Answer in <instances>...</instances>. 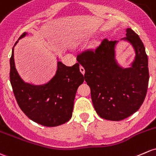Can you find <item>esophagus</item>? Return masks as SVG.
I'll return each instance as SVG.
<instances>
[{
	"mask_svg": "<svg viewBox=\"0 0 156 156\" xmlns=\"http://www.w3.org/2000/svg\"><path fill=\"white\" fill-rule=\"evenodd\" d=\"M80 71H81V73L83 74H84V73H85V70H84V68H83V67L82 66H80Z\"/></svg>",
	"mask_w": 156,
	"mask_h": 156,
	"instance_id": "34e87169",
	"label": "esophagus"
}]
</instances>
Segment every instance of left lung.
Here are the masks:
<instances>
[{
	"label": "left lung",
	"mask_w": 156,
	"mask_h": 156,
	"mask_svg": "<svg viewBox=\"0 0 156 156\" xmlns=\"http://www.w3.org/2000/svg\"><path fill=\"white\" fill-rule=\"evenodd\" d=\"M126 37L135 51L131 67L122 68L116 60L118 41L105 39L94 50L78 55L85 69L84 79L90 87L93 107L100 117L119 121L132 115L143 104L149 83L148 57L139 36L131 28Z\"/></svg>",
	"instance_id": "1"
}]
</instances>
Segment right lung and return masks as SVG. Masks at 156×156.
Returning a JSON list of instances; mask_svg holds the SVG:
<instances>
[{
    "mask_svg": "<svg viewBox=\"0 0 156 156\" xmlns=\"http://www.w3.org/2000/svg\"><path fill=\"white\" fill-rule=\"evenodd\" d=\"M27 34L24 33L19 39ZM17 43L18 41L15 45ZM15 45L9 60V78L15 97L22 111L31 120L47 127L68 122L73 115L76 91L84 81L79 63L66 66L58 61L56 73L48 83L34 85L24 82L16 70Z\"/></svg>",
    "mask_w": 156,
    "mask_h": 156,
    "instance_id": "1",
    "label": "right lung"
}]
</instances>
